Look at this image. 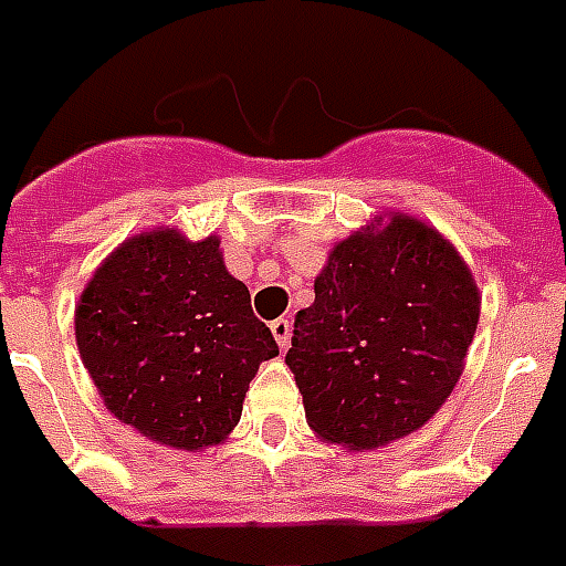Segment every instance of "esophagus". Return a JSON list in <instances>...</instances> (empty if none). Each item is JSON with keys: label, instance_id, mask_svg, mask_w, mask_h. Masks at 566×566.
<instances>
[{"label": "esophagus", "instance_id": "obj_1", "mask_svg": "<svg viewBox=\"0 0 566 566\" xmlns=\"http://www.w3.org/2000/svg\"><path fill=\"white\" fill-rule=\"evenodd\" d=\"M270 329H273V338L279 340V347H282V350H287V344H291V321H287V317H279V321H273L270 323Z\"/></svg>", "mask_w": 566, "mask_h": 566}]
</instances>
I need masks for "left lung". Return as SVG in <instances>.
Returning <instances> with one entry per match:
<instances>
[{"label":"left lung","instance_id":"obj_1","mask_svg":"<svg viewBox=\"0 0 566 566\" xmlns=\"http://www.w3.org/2000/svg\"><path fill=\"white\" fill-rule=\"evenodd\" d=\"M478 314L469 266L424 222L395 216L335 245L284 356L314 433L361 451L430 421L463 374Z\"/></svg>","mask_w":566,"mask_h":566}]
</instances>
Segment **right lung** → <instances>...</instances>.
I'll return each instance as SVG.
<instances>
[{
	"label": "right lung",
	"mask_w": 566,
	"mask_h": 566,
	"mask_svg": "<svg viewBox=\"0 0 566 566\" xmlns=\"http://www.w3.org/2000/svg\"><path fill=\"white\" fill-rule=\"evenodd\" d=\"M76 344L112 416L187 451L234 430L261 361L279 356L219 240L189 243L168 228L133 237L94 273Z\"/></svg>",
	"instance_id": "1"
}]
</instances>
